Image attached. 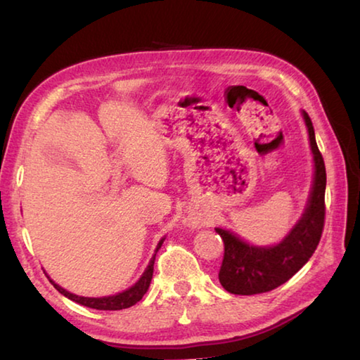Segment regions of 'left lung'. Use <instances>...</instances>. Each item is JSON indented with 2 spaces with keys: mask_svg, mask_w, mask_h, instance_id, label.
<instances>
[{
  "mask_svg": "<svg viewBox=\"0 0 360 360\" xmlns=\"http://www.w3.org/2000/svg\"><path fill=\"white\" fill-rule=\"evenodd\" d=\"M302 114L314 160V178L308 205L300 221L276 246L248 245L231 231L216 229L224 240L219 281L230 294L254 295L279 288L307 264L321 241L326 219V165L316 144L311 119L304 111Z\"/></svg>",
  "mask_w": 360,
  "mask_h": 360,
  "instance_id": "left-lung-1",
  "label": "left lung"
}]
</instances>
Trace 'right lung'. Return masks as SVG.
I'll return each instance as SVG.
<instances>
[{"label": "right lung", "instance_id": "add662e5", "mask_svg": "<svg viewBox=\"0 0 360 360\" xmlns=\"http://www.w3.org/2000/svg\"><path fill=\"white\" fill-rule=\"evenodd\" d=\"M163 240L158 241L157 249H155V254L160 246L163 245ZM155 254L152 255V259L149 262L148 268H146L144 273L141 275V278L138 279V283L135 285H131L130 289H127L124 292H119V294L115 295H109V297H98V298H94V297H81V295H75L71 294L63 288H60L58 284H56L52 281V279H49L53 284V288H56L60 294H63L65 297H68L70 300L76 302L79 304H84V307H89V308H95V309H105V311H117V309H124V308H130L133 304L138 303L141 300L143 295L148 292L149 285H150V279H152V273H154V262H155ZM49 278V276H47Z\"/></svg>", "mask_w": 360, "mask_h": 360}]
</instances>
